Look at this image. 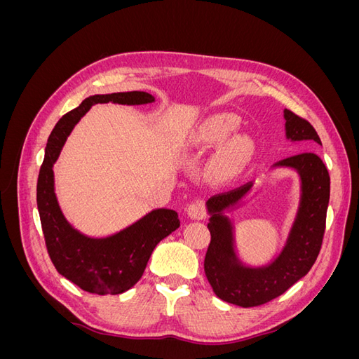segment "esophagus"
<instances>
[{"label": "esophagus", "instance_id": "34e87169", "mask_svg": "<svg viewBox=\"0 0 359 359\" xmlns=\"http://www.w3.org/2000/svg\"><path fill=\"white\" fill-rule=\"evenodd\" d=\"M186 211L191 220H202L205 217V205L201 201L191 202L186 208Z\"/></svg>", "mask_w": 359, "mask_h": 359}]
</instances>
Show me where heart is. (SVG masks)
I'll return each instance as SVG.
<instances>
[{"instance_id": "heart-1", "label": "heart", "mask_w": 359, "mask_h": 359, "mask_svg": "<svg viewBox=\"0 0 359 359\" xmlns=\"http://www.w3.org/2000/svg\"><path fill=\"white\" fill-rule=\"evenodd\" d=\"M236 127L238 123L232 115H211L201 121L194 127L190 136H187L186 148L199 149L219 145L235 132ZM253 151L255 145L252 139L244 135L232 136L217 151L212 160V169L217 173H220V175H233V173L240 172L247 165L253 156Z\"/></svg>"}]
</instances>
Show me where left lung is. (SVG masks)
Listing matches in <instances>:
<instances>
[{
    "label": "left lung",
    "mask_w": 359,
    "mask_h": 359,
    "mask_svg": "<svg viewBox=\"0 0 359 359\" xmlns=\"http://www.w3.org/2000/svg\"><path fill=\"white\" fill-rule=\"evenodd\" d=\"M285 132L290 142L322 145L313 126L285 109ZM273 169L295 170L299 202L283 245L268 264L250 265L241 260L235 241V224L227 212L240 210L253 196V182L215 194L206 202L211 243L205 256V274L220 299L240 307H256L280 297L316 262L330 203V173L319 156L302 153L281 160Z\"/></svg>",
    "instance_id": "obj_1"
}]
</instances>
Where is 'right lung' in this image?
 I'll return each instance as SVG.
<instances>
[{
    "instance_id": "obj_1",
    "label": "right lung",
    "mask_w": 359,
    "mask_h": 359,
    "mask_svg": "<svg viewBox=\"0 0 359 359\" xmlns=\"http://www.w3.org/2000/svg\"><path fill=\"white\" fill-rule=\"evenodd\" d=\"M144 91L95 94L64 115L48 139L37 181V208L48 253L57 271L81 289L95 295H118L142 277L157 244L180 227L178 212L158 208L109 236H88L66 219L55 193V165L74 126L94 104L139 106L154 103Z\"/></svg>"
}]
</instances>
